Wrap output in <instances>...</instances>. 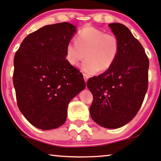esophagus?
Returning <instances> with one entry per match:
<instances>
[{
	"mask_svg": "<svg viewBox=\"0 0 161 161\" xmlns=\"http://www.w3.org/2000/svg\"><path fill=\"white\" fill-rule=\"evenodd\" d=\"M84 80H85V82H87V80H88V79H89V76L87 75H86V74H84Z\"/></svg>",
	"mask_w": 161,
	"mask_h": 161,
	"instance_id": "1",
	"label": "esophagus"
}]
</instances>
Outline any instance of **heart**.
<instances>
[{"instance_id":"heart-1","label":"heart","mask_w":161,"mask_h":161,"mask_svg":"<svg viewBox=\"0 0 161 161\" xmlns=\"http://www.w3.org/2000/svg\"><path fill=\"white\" fill-rule=\"evenodd\" d=\"M119 49L116 35L89 26L79 31L76 42L70 41L66 45L65 59L70 65L77 66L86 56L81 69L86 74L92 75L100 69H110L116 61Z\"/></svg>"}]
</instances>
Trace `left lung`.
<instances>
[{"mask_svg": "<svg viewBox=\"0 0 161 161\" xmlns=\"http://www.w3.org/2000/svg\"><path fill=\"white\" fill-rule=\"evenodd\" d=\"M108 26L119 42V53L114 65L89 79L86 86L93 96L90 112L94 122L106 128H119L134 119L143 102L149 61L128 27L120 23Z\"/></svg>", "mask_w": 161, "mask_h": 161, "instance_id": "left-lung-1", "label": "left lung"}]
</instances>
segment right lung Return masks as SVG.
<instances>
[{"mask_svg":"<svg viewBox=\"0 0 161 161\" xmlns=\"http://www.w3.org/2000/svg\"><path fill=\"white\" fill-rule=\"evenodd\" d=\"M76 30L68 22L44 26L25 37L14 57L18 107L42 130L64 124L69 103L86 87L83 75L65 59Z\"/></svg>","mask_w":161,"mask_h":161,"instance_id":"add662e5","label":"right lung"}]
</instances>
